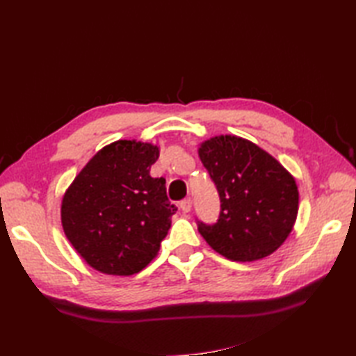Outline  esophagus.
<instances>
[{
  "instance_id": "34e87169",
  "label": "esophagus",
  "mask_w": 356,
  "mask_h": 356,
  "mask_svg": "<svg viewBox=\"0 0 356 356\" xmlns=\"http://www.w3.org/2000/svg\"><path fill=\"white\" fill-rule=\"evenodd\" d=\"M191 207H193V202H191V199H185V200H182L180 202V209H182V213L184 214H188L191 211Z\"/></svg>"
}]
</instances>
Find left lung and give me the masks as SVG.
I'll list each match as a JSON object with an SVG mask.
<instances>
[{"mask_svg":"<svg viewBox=\"0 0 356 356\" xmlns=\"http://www.w3.org/2000/svg\"><path fill=\"white\" fill-rule=\"evenodd\" d=\"M197 153L220 195L217 223L199 222L207 243L232 261H255L275 252L298 214L292 174L268 151L234 134L202 142Z\"/></svg>","mask_w":356,"mask_h":356,"instance_id":"8db88e82","label":"left lung"}]
</instances>
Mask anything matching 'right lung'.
Listing matches in <instances>:
<instances>
[{
  "label": "right lung",
  "instance_id": "add662e5",
  "mask_svg": "<svg viewBox=\"0 0 356 356\" xmlns=\"http://www.w3.org/2000/svg\"><path fill=\"white\" fill-rule=\"evenodd\" d=\"M159 147L116 140L90 159L64 193L61 223L84 261L107 275H133L156 259L176 207L165 179L149 176Z\"/></svg>",
  "mask_w": 356,
  "mask_h": 356
}]
</instances>
